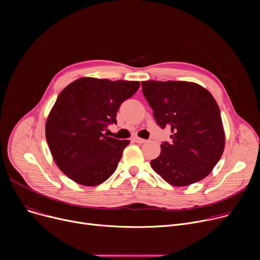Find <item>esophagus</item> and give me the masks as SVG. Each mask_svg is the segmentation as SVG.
<instances>
[{
  "label": "esophagus",
  "instance_id": "obj_1",
  "mask_svg": "<svg viewBox=\"0 0 260 260\" xmlns=\"http://www.w3.org/2000/svg\"><path fill=\"white\" fill-rule=\"evenodd\" d=\"M133 140H134L135 142H137V143H145V142H147V140L142 139V138H139V137H134Z\"/></svg>",
  "mask_w": 260,
  "mask_h": 260
}]
</instances>
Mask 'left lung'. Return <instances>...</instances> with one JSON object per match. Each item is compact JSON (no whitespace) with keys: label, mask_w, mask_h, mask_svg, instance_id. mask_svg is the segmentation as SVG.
Wrapping results in <instances>:
<instances>
[{"label":"left lung","mask_w":260,"mask_h":260,"mask_svg":"<svg viewBox=\"0 0 260 260\" xmlns=\"http://www.w3.org/2000/svg\"><path fill=\"white\" fill-rule=\"evenodd\" d=\"M142 92L161 128L170 127L171 142L151 167L168 183L184 186L212 172L224 149L220 109L210 91L185 81H145Z\"/></svg>","instance_id":"1"}]
</instances>
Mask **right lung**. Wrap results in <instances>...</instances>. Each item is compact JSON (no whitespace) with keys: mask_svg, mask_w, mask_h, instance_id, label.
Returning <instances> with one entry per match:
<instances>
[{"mask_svg":"<svg viewBox=\"0 0 260 260\" xmlns=\"http://www.w3.org/2000/svg\"><path fill=\"white\" fill-rule=\"evenodd\" d=\"M138 81L81 78L58 95L45 126L59 169L77 183L93 186L116 171L129 140L107 137L120 105L138 90Z\"/></svg>","mask_w":260,"mask_h":260,"instance_id":"right-lung-1","label":"right lung"}]
</instances>
